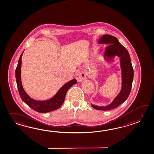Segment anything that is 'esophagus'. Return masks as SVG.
Listing matches in <instances>:
<instances>
[{
    "label": "esophagus",
    "mask_w": 154,
    "mask_h": 154,
    "mask_svg": "<svg viewBox=\"0 0 154 154\" xmlns=\"http://www.w3.org/2000/svg\"><path fill=\"white\" fill-rule=\"evenodd\" d=\"M75 79L79 82H81L86 79L85 73L83 71L79 72L75 75Z\"/></svg>",
    "instance_id": "obj_1"
}]
</instances>
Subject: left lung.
<instances>
[{
    "mask_svg": "<svg viewBox=\"0 0 154 154\" xmlns=\"http://www.w3.org/2000/svg\"><path fill=\"white\" fill-rule=\"evenodd\" d=\"M99 44L109 45L106 48L104 57L107 61H111L115 56L120 57V67L122 69V89L119 93L114 99L113 102L106 106H91L93 108L100 110L112 109L123 103L130 94L133 81L134 71L130 55L126 48L120 43L116 37L104 35L98 41Z\"/></svg>",
    "mask_w": 154,
    "mask_h": 154,
    "instance_id": "obj_1",
    "label": "left lung"
}]
</instances>
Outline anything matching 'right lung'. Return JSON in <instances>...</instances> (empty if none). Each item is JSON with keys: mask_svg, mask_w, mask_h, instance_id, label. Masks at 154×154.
<instances>
[{"mask_svg": "<svg viewBox=\"0 0 154 154\" xmlns=\"http://www.w3.org/2000/svg\"><path fill=\"white\" fill-rule=\"evenodd\" d=\"M24 51L22 52L19 60L17 69L15 70V77L17 83V89L21 98L27 106L38 113H47L57 109L64 102L65 97L68 89L77 83L75 79L66 83L59 89L57 93L52 98L46 100L39 101L31 98L25 91L21 80V57Z\"/></svg>", "mask_w": 154, "mask_h": 154, "instance_id": "right-lung-1", "label": "right lung"}]
</instances>
